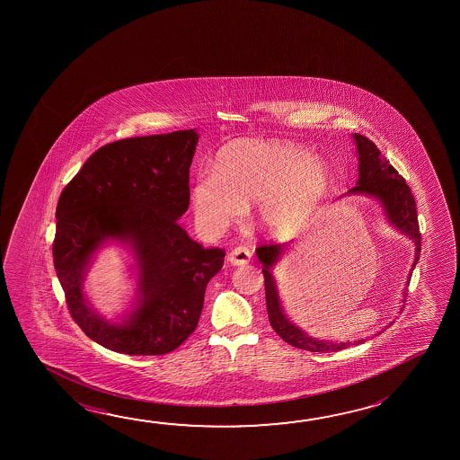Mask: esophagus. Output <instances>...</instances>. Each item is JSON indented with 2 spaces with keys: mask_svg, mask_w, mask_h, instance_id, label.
<instances>
[{
  "mask_svg": "<svg viewBox=\"0 0 460 460\" xmlns=\"http://www.w3.org/2000/svg\"><path fill=\"white\" fill-rule=\"evenodd\" d=\"M250 258H252V250L249 247L239 245V247H235V249L229 252L227 261L234 264V266H243V264L249 263Z\"/></svg>",
  "mask_w": 460,
  "mask_h": 460,
  "instance_id": "1",
  "label": "esophagus"
}]
</instances>
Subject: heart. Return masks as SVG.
<instances>
[{"mask_svg": "<svg viewBox=\"0 0 460 460\" xmlns=\"http://www.w3.org/2000/svg\"><path fill=\"white\" fill-rule=\"evenodd\" d=\"M324 158L287 141H239L219 152L213 174L197 176L190 204L199 226L221 233L258 202V217L276 234L305 225L331 188Z\"/></svg>", "mask_w": 460, "mask_h": 460, "instance_id": "heart-1", "label": "heart"}]
</instances>
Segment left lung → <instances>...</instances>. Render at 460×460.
I'll return each instance as SVG.
<instances>
[{
    "label": "left lung",
    "instance_id": "obj_1",
    "mask_svg": "<svg viewBox=\"0 0 460 460\" xmlns=\"http://www.w3.org/2000/svg\"><path fill=\"white\" fill-rule=\"evenodd\" d=\"M354 139H356V147L359 154V180L354 188L348 190V194H354V192L367 194V196L376 197L382 202L388 219L392 221L393 225L399 227L402 233H406L414 241L415 260L412 264V270H414L415 264L420 258L422 237H420L417 208H415L414 196L411 192V188L407 186L406 180L402 176H399L392 164L380 154L378 147L370 141L369 137L356 133ZM282 250H284V245H278L272 242L263 243L256 249L258 260L263 263L266 308H268V317H270V324L272 325V329L288 345L306 349L311 353H331V351H340V349L351 347L353 343H349V341L332 343V341L311 339L305 332L295 327L287 319L282 306H280V300H279L276 280L270 271V268L272 263H276ZM362 341L364 340H359L356 343H362Z\"/></svg>",
    "mask_w": 460,
    "mask_h": 460
}]
</instances>
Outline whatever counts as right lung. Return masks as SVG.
<instances>
[{
  "instance_id": "1",
  "label": "right lung",
  "mask_w": 460,
  "mask_h": 460,
  "mask_svg": "<svg viewBox=\"0 0 460 460\" xmlns=\"http://www.w3.org/2000/svg\"><path fill=\"white\" fill-rule=\"evenodd\" d=\"M197 141L194 129H184L106 144L61 192L54 270L70 316L107 349L157 356L196 331L207 284L226 255L205 249L178 225L189 207ZM107 238L129 241L140 268V305L121 326L96 317L81 292L90 255Z\"/></svg>"
}]
</instances>
